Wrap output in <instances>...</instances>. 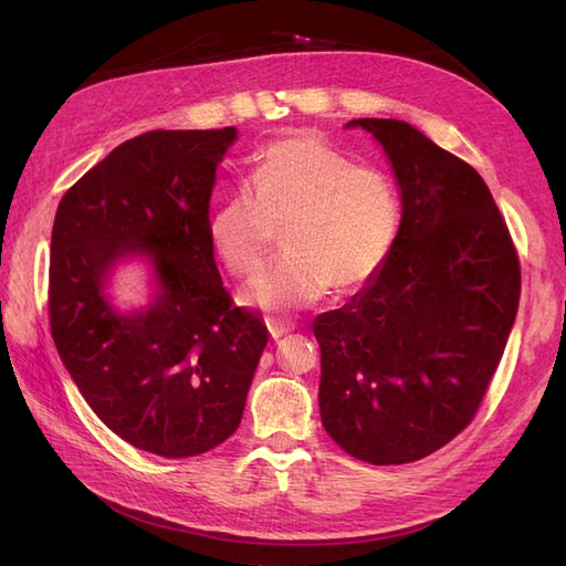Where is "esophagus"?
Segmentation results:
<instances>
[{"instance_id": "obj_1", "label": "esophagus", "mask_w": 566, "mask_h": 566, "mask_svg": "<svg viewBox=\"0 0 566 566\" xmlns=\"http://www.w3.org/2000/svg\"><path fill=\"white\" fill-rule=\"evenodd\" d=\"M266 328H269V333H271L273 339H279V337H283L285 333L293 331V323L281 321V318H266Z\"/></svg>"}]
</instances>
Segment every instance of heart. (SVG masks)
<instances>
[{"instance_id": "obj_1", "label": "heart", "mask_w": 566, "mask_h": 566, "mask_svg": "<svg viewBox=\"0 0 566 566\" xmlns=\"http://www.w3.org/2000/svg\"><path fill=\"white\" fill-rule=\"evenodd\" d=\"M401 202L394 181L354 165L314 134L269 144L241 188L210 219V241L238 279L254 276L279 243L287 254L250 297L266 310H300L335 287L354 293L378 276L397 241Z\"/></svg>"}]
</instances>
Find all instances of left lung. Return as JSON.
<instances>
[{"mask_svg": "<svg viewBox=\"0 0 566 566\" xmlns=\"http://www.w3.org/2000/svg\"><path fill=\"white\" fill-rule=\"evenodd\" d=\"M401 188V227L380 269L312 325L325 432L370 465L439 451L476 416L512 323L522 269L476 169L401 119L361 117Z\"/></svg>", "mask_w": 566, "mask_h": 566, "instance_id": "8db88e82", "label": "left lung"}]
</instances>
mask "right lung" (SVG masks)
Here are the masks:
<instances>
[{
    "label": "right lung",
    "mask_w": 566,
    "mask_h": 566,
    "mask_svg": "<svg viewBox=\"0 0 566 566\" xmlns=\"http://www.w3.org/2000/svg\"><path fill=\"white\" fill-rule=\"evenodd\" d=\"M224 129H156L119 144L59 202L51 231L49 323L59 356L94 413L132 447L188 458L241 424L269 342L235 306L210 241ZM146 251L161 290L148 311L115 315L99 295L117 255Z\"/></svg>",
    "instance_id": "right-lung-1"
}]
</instances>
